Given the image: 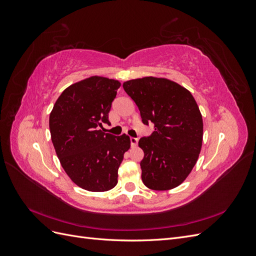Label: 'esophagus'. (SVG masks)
Masks as SVG:
<instances>
[{
	"mask_svg": "<svg viewBox=\"0 0 256 256\" xmlns=\"http://www.w3.org/2000/svg\"><path fill=\"white\" fill-rule=\"evenodd\" d=\"M130 144L132 147L138 145V138H130Z\"/></svg>",
	"mask_w": 256,
	"mask_h": 256,
	"instance_id": "obj_1",
	"label": "esophagus"
}]
</instances>
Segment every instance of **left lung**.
Listing matches in <instances>:
<instances>
[{
  "mask_svg": "<svg viewBox=\"0 0 256 256\" xmlns=\"http://www.w3.org/2000/svg\"><path fill=\"white\" fill-rule=\"evenodd\" d=\"M145 125L154 131L141 138L144 152L142 180L152 190H170L180 186L196 166L203 142V118L191 92L166 78L145 76L124 82Z\"/></svg>",
  "mask_w": 256,
  "mask_h": 256,
  "instance_id": "1",
  "label": "left lung"
}]
</instances>
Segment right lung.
<instances>
[{
    "mask_svg": "<svg viewBox=\"0 0 256 256\" xmlns=\"http://www.w3.org/2000/svg\"><path fill=\"white\" fill-rule=\"evenodd\" d=\"M120 82L90 76L68 86L49 118L51 140L69 178L84 190L104 192L118 184L124 154L130 148L125 134L115 136L100 128L109 125V112Z\"/></svg>",
    "mask_w": 256,
    "mask_h": 256,
    "instance_id": "obj_1",
    "label": "right lung"
}]
</instances>
